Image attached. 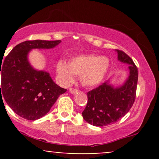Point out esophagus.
Segmentation results:
<instances>
[{"label":"esophagus","instance_id":"1","mask_svg":"<svg viewBox=\"0 0 159 159\" xmlns=\"http://www.w3.org/2000/svg\"><path fill=\"white\" fill-rule=\"evenodd\" d=\"M78 92V90H76V89H74V88H70L69 89V93H71L72 94H75L76 93Z\"/></svg>","mask_w":159,"mask_h":159}]
</instances>
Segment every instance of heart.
<instances>
[{"label":"heart","instance_id":"obj_1","mask_svg":"<svg viewBox=\"0 0 159 159\" xmlns=\"http://www.w3.org/2000/svg\"><path fill=\"white\" fill-rule=\"evenodd\" d=\"M110 61L107 57L96 54H83L71 58L69 63L60 60L56 64L58 81L69 86L75 75H81V81L87 87H95L103 81L109 70Z\"/></svg>","mask_w":159,"mask_h":159}]
</instances>
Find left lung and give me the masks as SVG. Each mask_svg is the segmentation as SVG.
I'll list each match as a JSON object with an SVG mask.
<instances>
[{"mask_svg": "<svg viewBox=\"0 0 159 159\" xmlns=\"http://www.w3.org/2000/svg\"><path fill=\"white\" fill-rule=\"evenodd\" d=\"M117 52V59L129 66V75L123 84L114 86L107 81L87 93V104L82 112L84 120L95 126L116 123L129 112L134 104L138 84V68L125 52Z\"/></svg>", "mask_w": 159, "mask_h": 159, "instance_id": "left-lung-1", "label": "left lung"}]
</instances>
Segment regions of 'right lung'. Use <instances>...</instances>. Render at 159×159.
<instances>
[{
	"label": "right lung",
	"mask_w": 159,
	"mask_h": 159,
	"mask_svg": "<svg viewBox=\"0 0 159 159\" xmlns=\"http://www.w3.org/2000/svg\"><path fill=\"white\" fill-rule=\"evenodd\" d=\"M61 43L40 39L23 42L12 48L3 63L1 61L0 98L24 119L43 117L66 91L54 83L48 72L34 69L28 61L32 49L53 48Z\"/></svg>",
	"instance_id": "add662e5"
}]
</instances>
